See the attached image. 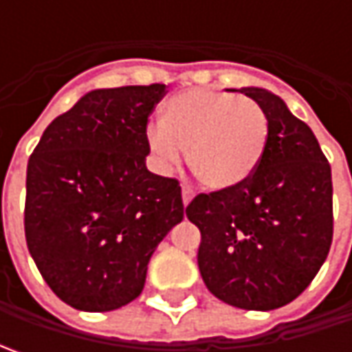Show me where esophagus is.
Returning <instances> with one entry per match:
<instances>
[{
	"mask_svg": "<svg viewBox=\"0 0 352 352\" xmlns=\"http://www.w3.org/2000/svg\"><path fill=\"white\" fill-rule=\"evenodd\" d=\"M194 199V190L190 188V186H182V201L184 206H188L190 201Z\"/></svg>",
	"mask_w": 352,
	"mask_h": 352,
	"instance_id": "34e87169",
	"label": "esophagus"
}]
</instances>
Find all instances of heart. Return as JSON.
<instances>
[{
  "instance_id": "1",
  "label": "heart",
  "mask_w": 352,
  "mask_h": 352,
  "mask_svg": "<svg viewBox=\"0 0 352 352\" xmlns=\"http://www.w3.org/2000/svg\"><path fill=\"white\" fill-rule=\"evenodd\" d=\"M268 141V119L252 100L219 89H190L170 98L160 125L146 129V146L164 170L188 164L206 188L223 192L256 172Z\"/></svg>"
}]
</instances>
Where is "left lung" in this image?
<instances>
[{
	"instance_id": "8db88e82",
	"label": "left lung",
	"mask_w": 352,
	"mask_h": 352,
	"mask_svg": "<svg viewBox=\"0 0 352 352\" xmlns=\"http://www.w3.org/2000/svg\"><path fill=\"white\" fill-rule=\"evenodd\" d=\"M239 91L268 119L263 160L245 184L194 197L186 215L201 233L197 266L208 290L241 309L270 311L296 300L329 254L331 166L284 100L263 88Z\"/></svg>"
}]
</instances>
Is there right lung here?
I'll return each instance as SVG.
<instances>
[{
    "mask_svg": "<svg viewBox=\"0 0 352 352\" xmlns=\"http://www.w3.org/2000/svg\"><path fill=\"white\" fill-rule=\"evenodd\" d=\"M164 84L91 89L43 133L27 164L25 236L64 304L111 311L141 296L158 243L184 219L178 180L146 168Z\"/></svg>",
    "mask_w": 352,
    "mask_h": 352,
    "instance_id": "1",
    "label": "right lung"
}]
</instances>
